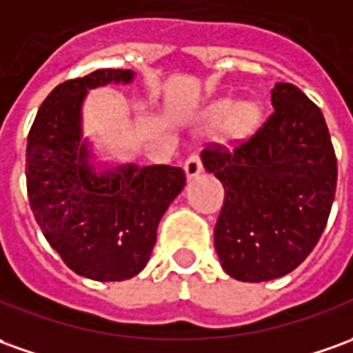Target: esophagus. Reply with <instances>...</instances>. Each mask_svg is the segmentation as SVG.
<instances>
[{"label": "esophagus", "instance_id": "1", "mask_svg": "<svg viewBox=\"0 0 353 353\" xmlns=\"http://www.w3.org/2000/svg\"><path fill=\"white\" fill-rule=\"evenodd\" d=\"M201 169H203V165H201V157L198 155V153H192L190 157L186 159V163H184L186 176H188V179H194L196 174H200Z\"/></svg>", "mask_w": 353, "mask_h": 353}]
</instances>
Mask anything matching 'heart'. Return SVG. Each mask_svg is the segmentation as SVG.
Wrapping results in <instances>:
<instances>
[{"label": "heart", "instance_id": "obj_1", "mask_svg": "<svg viewBox=\"0 0 353 353\" xmlns=\"http://www.w3.org/2000/svg\"><path fill=\"white\" fill-rule=\"evenodd\" d=\"M208 123L211 126H219L225 123L230 134L240 136L250 132L259 119V107L254 101L232 103L230 99H219L211 103L208 109Z\"/></svg>", "mask_w": 353, "mask_h": 353}]
</instances>
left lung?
Here are the masks:
<instances>
[{
	"mask_svg": "<svg viewBox=\"0 0 353 353\" xmlns=\"http://www.w3.org/2000/svg\"><path fill=\"white\" fill-rule=\"evenodd\" d=\"M254 134L209 142L201 161L225 188L215 225L223 269L244 283L294 271L317 246L336 192V155L321 109L288 82Z\"/></svg>",
	"mask_w": 353,
	"mask_h": 353,
	"instance_id": "left-lung-1",
	"label": "left lung"
}]
</instances>
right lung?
<instances>
[{
  "mask_svg": "<svg viewBox=\"0 0 353 353\" xmlns=\"http://www.w3.org/2000/svg\"><path fill=\"white\" fill-rule=\"evenodd\" d=\"M130 79V70L99 69L63 82L43 99L28 132L26 190L36 223L65 265L94 281H126L144 269L163 213L186 184L181 167H128L96 176L84 161L86 90Z\"/></svg>",
  "mask_w": 353,
  "mask_h": 353,
  "instance_id": "1",
  "label": "right lung"
}]
</instances>
